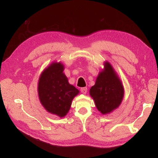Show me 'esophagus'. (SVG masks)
I'll return each mask as SVG.
<instances>
[{
	"instance_id": "esophagus-1",
	"label": "esophagus",
	"mask_w": 158,
	"mask_h": 158,
	"mask_svg": "<svg viewBox=\"0 0 158 158\" xmlns=\"http://www.w3.org/2000/svg\"><path fill=\"white\" fill-rule=\"evenodd\" d=\"M87 91H88V88H81V92L82 94H85L87 93Z\"/></svg>"
}]
</instances>
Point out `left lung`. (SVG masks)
<instances>
[{
  "label": "left lung",
  "instance_id": "1",
  "mask_svg": "<svg viewBox=\"0 0 158 158\" xmlns=\"http://www.w3.org/2000/svg\"><path fill=\"white\" fill-rule=\"evenodd\" d=\"M97 109L102 115L118 108L124 96L123 83L110 64L105 61L104 69L97 77L95 85L89 89Z\"/></svg>",
  "mask_w": 158,
  "mask_h": 158
}]
</instances>
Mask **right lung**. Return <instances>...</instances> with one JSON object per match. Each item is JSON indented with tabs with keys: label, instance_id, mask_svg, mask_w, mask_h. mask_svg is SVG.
Segmentation results:
<instances>
[{
	"label": "right lung",
	"instance_id": "obj_1",
	"mask_svg": "<svg viewBox=\"0 0 158 158\" xmlns=\"http://www.w3.org/2000/svg\"><path fill=\"white\" fill-rule=\"evenodd\" d=\"M62 62H53L43 70L38 81L40 102L48 113L62 118L69 113L79 91L70 84Z\"/></svg>",
	"mask_w": 158,
	"mask_h": 158
}]
</instances>
